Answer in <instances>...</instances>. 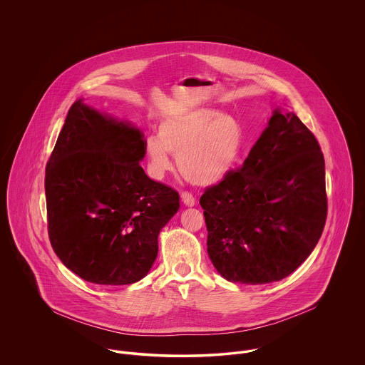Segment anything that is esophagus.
<instances>
[{"instance_id":"34e87169","label":"esophagus","mask_w":365,"mask_h":365,"mask_svg":"<svg viewBox=\"0 0 365 365\" xmlns=\"http://www.w3.org/2000/svg\"><path fill=\"white\" fill-rule=\"evenodd\" d=\"M181 201L184 202L185 207H194L195 205V198L190 192H181Z\"/></svg>"}]
</instances>
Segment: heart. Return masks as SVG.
Segmentation results:
<instances>
[{"mask_svg":"<svg viewBox=\"0 0 365 365\" xmlns=\"http://www.w3.org/2000/svg\"><path fill=\"white\" fill-rule=\"evenodd\" d=\"M243 145L245 130L236 116L197 106L163 118L157 126V138L146 140L145 152L155 180L171 171L173 155L185 180L209 187L232 171Z\"/></svg>","mask_w":365,"mask_h":365,"instance_id":"obj_1","label":"heart"}]
</instances>
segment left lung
I'll return each mask as SVG.
<instances>
[{"instance_id": "obj_1", "label": "left lung", "mask_w": 365, "mask_h": 365, "mask_svg": "<svg viewBox=\"0 0 365 365\" xmlns=\"http://www.w3.org/2000/svg\"><path fill=\"white\" fill-rule=\"evenodd\" d=\"M208 256L230 282L279 281L316 247L327 215L324 158L291 110L274 108L243 167L200 200Z\"/></svg>"}]
</instances>
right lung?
<instances>
[{"mask_svg":"<svg viewBox=\"0 0 365 365\" xmlns=\"http://www.w3.org/2000/svg\"><path fill=\"white\" fill-rule=\"evenodd\" d=\"M140 130L77 100L46 165L53 250L80 278L128 285L148 275L178 192L150 180Z\"/></svg>","mask_w":365,"mask_h":365,"instance_id":"right-lung-1","label":"right lung"}]
</instances>
